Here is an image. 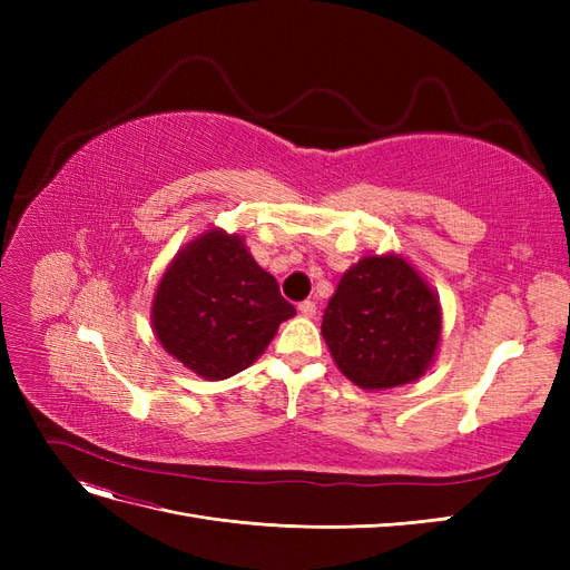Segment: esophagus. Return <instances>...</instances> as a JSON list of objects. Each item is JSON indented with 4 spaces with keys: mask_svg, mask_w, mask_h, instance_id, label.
Returning <instances> with one entry per match:
<instances>
[{
    "mask_svg": "<svg viewBox=\"0 0 570 570\" xmlns=\"http://www.w3.org/2000/svg\"><path fill=\"white\" fill-rule=\"evenodd\" d=\"M299 314L306 316V318H314L316 316V302H312V299L299 302Z\"/></svg>",
    "mask_w": 570,
    "mask_h": 570,
    "instance_id": "esophagus-1",
    "label": "esophagus"
}]
</instances>
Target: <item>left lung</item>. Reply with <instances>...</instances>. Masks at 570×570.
<instances>
[{
  "mask_svg": "<svg viewBox=\"0 0 570 570\" xmlns=\"http://www.w3.org/2000/svg\"><path fill=\"white\" fill-rule=\"evenodd\" d=\"M337 368L364 390L416 381L440 342V304L400 256H366L342 275L323 314Z\"/></svg>",
  "mask_w": 570,
  "mask_h": 570,
  "instance_id": "1",
  "label": "left lung"
}]
</instances>
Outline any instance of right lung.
Segmentation results:
<instances>
[{
    "label": "right lung",
    "mask_w": 570,
    "mask_h": 570,
    "mask_svg": "<svg viewBox=\"0 0 570 570\" xmlns=\"http://www.w3.org/2000/svg\"><path fill=\"white\" fill-rule=\"evenodd\" d=\"M161 347L209 381L252 366L278 325L295 316L243 237L212 230L168 266L151 306Z\"/></svg>",
    "instance_id": "right-lung-1"
}]
</instances>
